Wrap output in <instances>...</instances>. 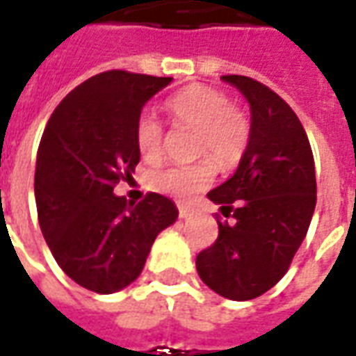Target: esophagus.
Instances as JSON below:
<instances>
[{"label": "esophagus", "instance_id": "34e87169", "mask_svg": "<svg viewBox=\"0 0 356 356\" xmlns=\"http://www.w3.org/2000/svg\"><path fill=\"white\" fill-rule=\"evenodd\" d=\"M179 217H181V219H188V217H191V209L179 206Z\"/></svg>", "mask_w": 356, "mask_h": 356}]
</instances>
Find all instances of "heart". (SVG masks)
Returning a JSON list of instances; mask_svg holds the SVG:
<instances>
[{
	"mask_svg": "<svg viewBox=\"0 0 356 356\" xmlns=\"http://www.w3.org/2000/svg\"><path fill=\"white\" fill-rule=\"evenodd\" d=\"M173 122L198 131L196 156H211L219 168H231L246 152L252 124L244 110L219 89L188 86L165 101ZM135 140L147 162H158L163 154V127L150 114H143L135 125ZM216 177V163L202 158L188 165H168L148 175V185L156 193L177 200H191Z\"/></svg>",
	"mask_w": 356,
	"mask_h": 356,
	"instance_id": "1",
	"label": "heart"
}]
</instances>
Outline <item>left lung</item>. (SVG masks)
Here are the masks:
<instances>
[{"label": "left lung", "instance_id": "8db88e82", "mask_svg": "<svg viewBox=\"0 0 356 356\" xmlns=\"http://www.w3.org/2000/svg\"><path fill=\"white\" fill-rule=\"evenodd\" d=\"M223 80L250 102L252 135L236 173L208 193L231 221L217 216V240L198 254L196 270L219 296L248 301L288 273L311 225L316 179L313 150L290 104L254 78Z\"/></svg>", "mask_w": 356, "mask_h": 356}]
</instances>
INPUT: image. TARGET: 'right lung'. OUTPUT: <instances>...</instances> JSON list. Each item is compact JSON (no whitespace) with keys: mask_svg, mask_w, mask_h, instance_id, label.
<instances>
[{"mask_svg":"<svg viewBox=\"0 0 356 356\" xmlns=\"http://www.w3.org/2000/svg\"><path fill=\"white\" fill-rule=\"evenodd\" d=\"M170 81L125 70L97 74L58 102L40 140L34 193L43 238L58 267L97 293L129 286L156 236L177 219L162 194L147 193L139 204L114 194L140 160V110Z\"/></svg>","mask_w":356,"mask_h":356,"instance_id":"1","label":"right lung"}]
</instances>
